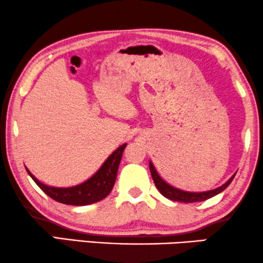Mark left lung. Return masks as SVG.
<instances>
[{
    "mask_svg": "<svg viewBox=\"0 0 263 263\" xmlns=\"http://www.w3.org/2000/svg\"><path fill=\"white\" fill-rule=\"evenodd\" d=\"M149 167H150L151 176H153V180L155 182V186H156L157 190L160 191V193L167 199H170V200L184 202V204L204 201V200H207V199L214 197V195L219 194L220 192H223L225 188H227L229 184L231 183V181L234 180V177H235V175L231 176L230 179H229L228 182H225L223 186L218 187V188H216V190L201 192V193H193V192H184V191L177 190V188L168 184L160 175H158V173L156 172V169H155V167H154L153 162H150Z\"/></svg>",
    "mask_w": 263,
    "mask_h": 263,
    "instance_id": "left-lung-1",
    "label": "left lung"
}]
</instances>
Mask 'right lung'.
Wrapping results in <instances>:
<instances>
[{"instance_id":"1","label":"right lung","mask_w":263,"mask_h":263,"mask_svg":"<svg viewBox=\"0 0 263 263\" xmlns=\"http://www.w3.org/2000/svg\"><path fill=\"white\" fill-rule=\"evenodd\" d=\"M125 147H126V144H123V145L118 147L107 158L105 163L102 164V167L89 180L73 187L57 188L46 186V184L40 182L35 176H33L28 169L26 170H27V173L32 177L33 181L38 184L40 190L49 195L50 198H52L53 200L65 205H90L105 199L110 193V191H112L114 182H116L118 168H119V163L121 161V157H123Z\"/></svg>"}]
</instances>
